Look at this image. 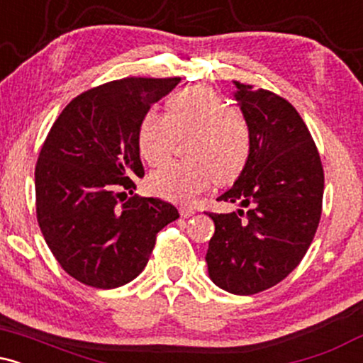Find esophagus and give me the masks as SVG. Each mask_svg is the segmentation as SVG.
<instances>
[{
	"mask_svg": "<svg viewBox=\"0 0 363 363\" xmlns=\"http://www.w3.org/2000/svg\"><path fill=\"white\" fill-rule=\"evenodd\" d=\"M194 213L196 211L193 210V208H186V206L181 208V216H184V218H189V216H193Z\"/></svg>",
	"mask_w": 363,
	"mask_h": 363,
	"instance_id": "obj_1",
	"label": "esophagus"
}]
</instances>
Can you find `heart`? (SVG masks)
Listing matches in <instances>:
<instances>
[{
  "mask_svg": "<svg viewBox=\"0 0 363 363\" xmlns=\"http://www.w3.org/2000/svg\"><path fill=\"white\" fill-rule=\"evenodd\" d=\"M189 135L184 155L150 174L148 189L169 201L189 205L213 184H230L251 153V129L240 112L210 86H191L167 101V114L148 111L140 121L136 145L141 158L158 165L176 140Z\"/></svg>",
  "mask_w": 363,
  "mask_h": 363,
  "instance_id": "1",
  "label": "heart"
}]
</instances>
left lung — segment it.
<instances>
[{
    "instance_id": "left-lung-1",
    "label": "left lung",
    "mask_w": 363,
    "mask_h": 363,
    "mask_svg": "<svg viewBox=\"0 0 363 363\" xmlns=\"http://www.w3.org/2000/svg\"><path fill=\"white\" fill-rule=\"evenodd\" d=\"M234 85L251 129V153L218 201L247 210L206 211L215 222L206 262L220 289L254 295L285 280L306 256L323 213L324 170L309 129L286 99Z\"/></svg>"
}]
</instances>
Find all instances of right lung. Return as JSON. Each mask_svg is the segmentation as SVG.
I'll return each instance as SVG.
<instances>
[{"label":"right lung","mask_w":363,"mask_h":363,"mask_svg":"<svg viewBox=\"0 0 363 363\" xmlns=\"http://www.w3.org/2000/svg\"><path fill=\"white\" fill-rule=\"evenodd\" d=\"M181 78H123L77 95L54 121L35 164V213L52 256L74 280L116 289L143 272L170 203L129 196L143 177L136 133Z\"/></svg>","instance_id":"right-lung-1"}]
</instances>
